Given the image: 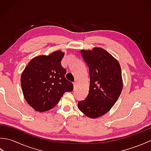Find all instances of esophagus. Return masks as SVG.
<instances>
[{"label": "esophagus", "mask_w": 151, "mask_h": 151, "mask_svg": "<svg viewBox=\"0 0 151 151\" xmlns=\"http://www.w3.org/2000/svg\"><path fill=\"white\" fill-rule=\"evenodd\" d=\"M76 87V82H73V88H74V89H75Z\"/></svg>", "instance_id": "34e87169"}]
</instances>
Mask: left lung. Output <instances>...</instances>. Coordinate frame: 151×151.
<instances>
[{"label": "left lung", "instance_id": "left-lung-1", "mask_svg": "<svg viewBox=\"0 0 151 151\" xmlns=\"http://www.w3.org/2000/svg\"><path fill=\"white\" fill-rule=\"evenodd\" d=\"M81 55L89 67V89L85 100L78 107L90 118H97L110 110L123 89L121 69L118 61L102 48L81 50Z\"/></svg>", "mask_w": 151, "mask_h": 151}]
</instances>
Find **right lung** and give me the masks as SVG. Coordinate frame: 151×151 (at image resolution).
I'll return each mask as SVG.
<instances>
[{
    "mask_svg": "<svg viewBox=\"0 0 151 151\" xmlns=\"http://www.w3.org/2000/svg\"><path fill=\"white\" fill-rule=\"evenodd\" d=\"M63 56V52L57 50L49 56L35 57L22 72V93L36 111L50 110L58 103L64 93L73 91V85L65 78L67 70L61 64Z\"/></svg>",
    "mask_w": 151,
    "mask_h": 151,
    "instance_id": "add662e5",
    "label": "right lung"
}]
</instances>
